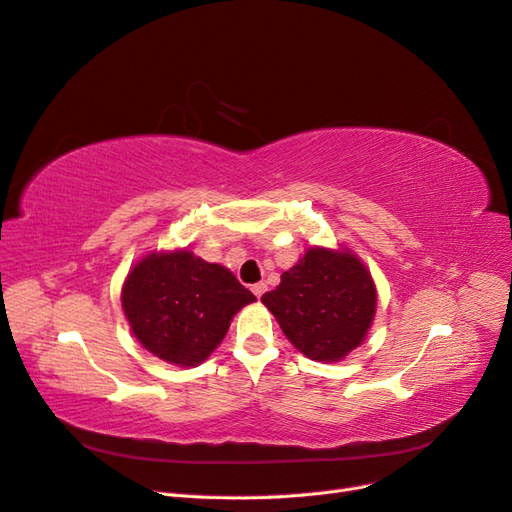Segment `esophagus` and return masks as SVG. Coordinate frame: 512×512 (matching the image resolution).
Returning a JSON list of instances; mask_svg holds the SVG:
<instances>
[{
	"instance_id": "esophagus-1",
	"label": "esophagus",
	"mask_w": 512,
	"mask_h": 512,
	"mask_svg": "<svg viewBox=\"0 0 512 512\" xmlns=\"http://www.w3.org/2000/svg\"><path fill=\"white\" fill-rule=\"evenodd\" d=\"M252 292L256 294V297H258V299H260V297H262V294H265V292H267V284H265V282H258V284H254V286H252Z\"/></svg>"
}]
</instances>
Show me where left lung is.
<instances>
[{
  "mask_svg": "<svg viewBox=\"0 0 512 512\" xmlns=\"http://www.w3.org/2000/svg\"><path fill=\"white\" fill-rule=\"evenodd\" d=\"M260 301L294 348L312 361L333 363L363 344L378 297L371 273L354 252L309 247Z\"/></svg>",
  "mask_w": 512,
  "mask_h": 512,
  "instance_id": "1",
  "label": "left lung"
}]
</instances>
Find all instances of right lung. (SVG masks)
Returning <instances> with one entry per match:
<instances>
[{
	"label": "right lung",
	"mask_w": 512,
	"mask_h": 512,
	"mask_svg": "<svg viewBox=\"0 0 512 512\" xmlns=\"http://www.w3.org/2000/svg\"><path fill=\"white\" fill-rule=\"evenodd\" d=\"M254 294L226 267L190 250L151 252L130 269L121 307L138 342L158 359L194 367L222 344Z\"/></svg>",
	"instance_id": "right-lung-1"
}]
</instances>
